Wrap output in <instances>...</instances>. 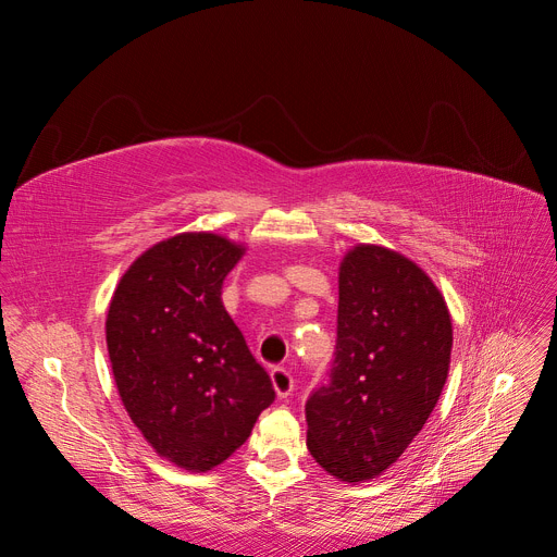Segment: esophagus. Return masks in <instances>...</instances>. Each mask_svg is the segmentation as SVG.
Masks as SVG:
<instances>
[{
  "instance_id": "obj_1",
  "label": "esophagus",
  "mask_w": 557,
  "mask_h": 557,
  "mask_svg": "<svg viewBox=\"0 0 557 557\" xmlns=\"http://www.w3.org/2000/svg\"><path fill=\"white\" fill-rule=\"evenodd\" d=\"M272 383H274V391L278 397H288L295 391V379L290 376V372L285 367L272 369Z\"/></svg>"
}]
</instances>
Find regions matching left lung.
Instances as JSON below:
<instances>
[{"label":"left lung","instance_id":"1","mask_svg":"<svg viewBox=\"0 0 557 557\" xmlns=\"http://www.w3.org/2000/svg\"><path fill=\"white\" fill-rule=\"evenodd\" d=\"M446 301L420 267L356 246L339 269L336 346L307 399V446L332 476H379L423 430L448 376Z\"/></svg>","mask_w":557,"mask_h":557}]
</instances>
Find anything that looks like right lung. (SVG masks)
I'll return each mask as SVG.
<instances>
[{
    "label": "right lung",
    "instance_id": "add662e5",
    "mask_svg": "<svg viewBox=\"0 0 557 557\" xmlns=\"http://www.w3.org/2000/svg\"><path fill=\"white\" fill-rule=\"evenodd\" d=\"M242 256L218 234H178L127 269L109 307L117 393L146 442L183 469L227 460L276 397L221 301Z\"/></svg>",
    "mask_w": 557,
    "mask_h": 557
}]
</instances>
